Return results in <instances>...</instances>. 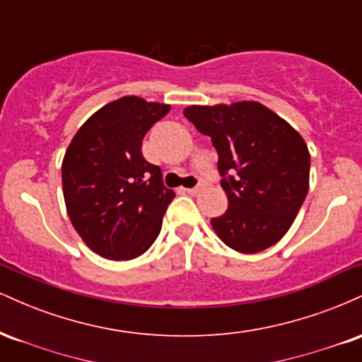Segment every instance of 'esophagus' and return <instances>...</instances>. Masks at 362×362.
Returning <instances> with one entry per match:
<instances>
[{"label": "esophagus", "mask_w": 362, "mask_h": 362, "mask_svg": "<svg viewBox=\"0 0 362 362\" xmlns=\"http://www.w3.org/2000/svg\"><path fill=\"white\" fill-rule=\"evenodd\" d=\"M204 184H199L197 187H194V189H185L187 190V192H189V194H192V195H197V194H201L202 192V190H204Z\"/></svg>", "instance_id": "obj_1"}]
</instances>
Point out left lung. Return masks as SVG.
Wrapping results in <instances>:
<instances>
[{"instance_id": "1", "label": "left lung", "mask_w": 362, "mask_h": 362, "mask_svg": "<svg viewBox=\"0 0 362 362\" xmlns=\"http://www.w3.org/2000/svg\"><path fill=\"white\" fill-rule=\"evenodd\" d=\"M184 115L209 136L228 197L214 233L240 253L276 245L300 213L310 187V151L300 132L259 102L190 105Z\"/></svg>"}]
</instances>
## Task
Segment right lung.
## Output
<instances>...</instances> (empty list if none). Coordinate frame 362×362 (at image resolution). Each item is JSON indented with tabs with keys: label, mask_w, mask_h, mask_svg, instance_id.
<instances>
[{
	"label": "right lung",
	"mask_w": 362,
	"mask_h": 362,
	"mask_svg": "<svg viewBox=\"0 0 362 362\" xmlns=\"http://www.w3.org/2000/svg\"><path fill=\"white\" fill-rule=\"evenodd\" d=\"M168 112L167 103L122 97L95 112L66 149V211L86 247L103 259H136L160 235L175 192L163 185L161 168L144 160L141 144Z\"/></svg>",
	"instance_id": "1"
}]
</instances>
